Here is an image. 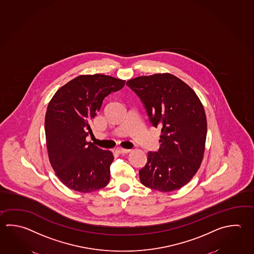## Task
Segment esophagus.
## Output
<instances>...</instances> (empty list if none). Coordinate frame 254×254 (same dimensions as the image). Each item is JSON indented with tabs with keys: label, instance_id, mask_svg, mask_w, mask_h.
<instances>
[{
	"label": "esophagus",
	"instance_id": "34e87169",
	"mask_svg": "<svg viewBox=\"0 0 254 254\" xmlns=\"http://www.w3.org/2000/svg\"><path fill=\"white\" fill-rule=\"evenodd\" d=\"M130 151H131L130 149L121 148V147L117 149V152L119 153H129Z\"/></svg>",
	"mask_w": 254,
	"mask_h": 254
}]
</instances>
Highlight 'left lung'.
Wrapping results in <instances>:
<instances>
[{"label": "left lung", "mask_w": 254, "mask_h": 254, "mask_svg": "<svg viewBox=\"0 0 254 254\" xmlns=\"http://www.w3.org/2000/svg\"><path fill=\"white\" fill-rule=\"evenodd\" d=\"M137 94L155 127H161L158 152H149L139 171L145 187L171 192L186 185L200 167L205 152L206 118L190 87L171 73L127 81Z\"/></svg>", "instance_id": "1"}]
</instances>
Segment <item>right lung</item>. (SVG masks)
<instances>
[{
	"label": "right lung",
	"instance_id": "1",
	"mask_svg": "<svg viewBox=\"0 0 254 254\" xmlns=\"http://www.w3.org/2000/svg\"><path fill=\"white\" fill-rule=\"evenodd\" d=\"M124 80L105 74L80 75L58 89L45 118L48 157L58 179L75 191L92 192L110 182L113 153L86 137L104 98L120 91Z\"/></svg>",
	"mask_w": 254,
	"mask_h": 254
}]
</instances>
